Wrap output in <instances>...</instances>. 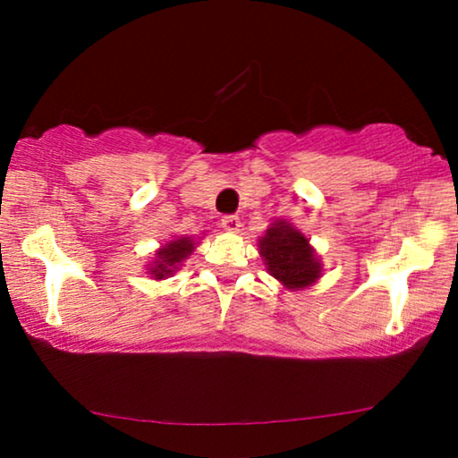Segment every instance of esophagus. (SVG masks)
<instances>
[{
    "label": "esophagus",
    "instance_id": "esophagus-1",
    "mask_svg": "<svg viewBox=\"0 0 458 458\" xmlns=\"http://www.w3.org/2000/svg\"><path fill=\"white\" fill-rule=\"evenodd\" d=\"M221 227H223L225 231H229V233H235V231H240V227H242L240 216H237V215L223 216V218H221Z\"/></svg>",
    "mask_w": 458,
    "mask_h": 458
}]
</instances>
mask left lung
Masks as SVG:
<instances>
[{"mask_svg": "<svg viewBox=\"0 0 458 458\" xmlns=\"http://www.w3.org/2000/svg\"><path fill=\"white\" fill-rule=\"evenodd\" d=\"M259 252L267 271L285 290H306L323 277V265L318 260L310 240L285 218H277L259 237Z\"/></svg>", "mask_w": 458, "mask_h": 458, "instance_id": "1", "label": "left lung"}]
</instances>
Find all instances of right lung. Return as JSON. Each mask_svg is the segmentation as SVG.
Segmentation results:
<instances>
[{
    "instance_id": "right-lung-1",
    "label": "right lung",
    "mask_w": 458,
    "mask_h": 458,
    "mask_svg": "<svg viewBox=\"0 0 458 458\" xmlns=\"http://www.w3.org/2000/svg\"><path fill=\"white\" fill-rule=\"evenodd\" d=\"M198 240L199 237H173V240H168L165 246L156 250L146 273L156 281L173 277L181 268V265L190 259L193 250H196Z\"/></svg>"
}]
</instances>
